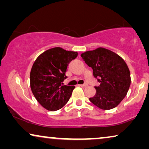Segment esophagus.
Returning <instances> with one entry per match:
<instances>
[{
  "label": "esophagus",
  "mask_w": 149,
  "mask_h": 149,
  "mask_svg": "<svg viewBox=\"0 0 149 149\" xmlns=\"http://www.w3.org/2000/svg\"><path fill=\"white\" fill-rule=\"evenodd\" d=\"M80 86H81V87H86L87 86V83H85V84L80 85Z\"/></svg>",
  "instance_id": "34e87169"
}]
</instances>
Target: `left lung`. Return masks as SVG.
Returning a JSON list of instances; mask_svg holds the SVG:
<instances>
[{
    "mask_svg": "<svg viewBox=\"0 0 149 149\" xmlns=\"http://www.w3.org/2000/svg\"><path fill=\"white\" fill-rule=\"evenodd\" d=\"M93 69L99 86H95V95L89 98L100 109L110 110L117 107L127 95L131 84L130 72L121 57L112 51L99 47L81 55Z\"/></svg>",
    "mask_w": 149,
    "mask_h": 149,
    "instance_id": "8db88e82",
    "label": "left lung"
}]
</instances>
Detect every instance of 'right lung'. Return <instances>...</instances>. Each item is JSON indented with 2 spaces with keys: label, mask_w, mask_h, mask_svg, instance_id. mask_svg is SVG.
Listing matches in <instances>:
<instances>
[{
  "label": "right lung",
  "mask_w": 149,
  "mask_h": 149,
  "mask_svg": "<svg viewBox=\"0 0 149 149\" xmlns=\"http://www.w3.org/2000/svg\"><path fill=\"white\" fill-rule=\"evenodd\" d=\"M77 52L54 47L45 51L36 58L30 71V87L38 103L45 109L56 111L68 102L74 86L63 85L66 72Z\"/></svg>",
  "instance_id": "1"
}]
</instances>
